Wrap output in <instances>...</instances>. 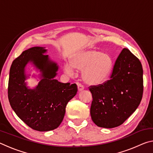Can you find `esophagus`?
<instances>
[{
    "mask_svg": "<svg viewBox=\"0 0 153 153\" xmlns=\"http://www.w3.org/2000/svg\"><path fill=\"white\" fill-rule=\"evenodd\" d=\"M77 88H78L79 91H82V90L84 89V87L82 84H79V83H77Z\"/></svg>",
    "mask_w": 153,
    "mask_h": 153,
    "instance_id": "1",
    "label": "esophagus"
}]
</instances>
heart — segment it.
Returning <instances> with one entry per match:
<instances>
[{
  "instance_id": "b5f03b06",
  "label": "heart",
  "mask_w": 153,
  "mask_h": 153,
  "mask_svg": "<svg viewBox=\"0 0 153 153\" xmlns=\"http://www.w3.org/2000/svg\"><path fill=\"white\" fill-rule=\"evenodd\" d=\"M113 61L109 54L94 49H85L71 56V62H66L64 70L68 75L74 74L75 69L82 71L83 80L88 84H101L107 81L112 73Z\"/></svg>"
}]
</instances>
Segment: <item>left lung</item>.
<instances>
[{
	"label": "left lung",
	"mask_w": 153,
	"mask_h": 153,
	"mask_svg": "<svg viewBox=\"0 0 153 153\" xmlns=\"http://www.w3.org/2000/svg\"><path fill=\"white\" fill-rule=\"evenodd\" d=\"M93 100L90 115L100 128L122 124L140 103L143 94V69L139 59L123 48L114 65L111 78L90 88Z\"/></svg>",
	"instance_id": "1"
}]
</instances>
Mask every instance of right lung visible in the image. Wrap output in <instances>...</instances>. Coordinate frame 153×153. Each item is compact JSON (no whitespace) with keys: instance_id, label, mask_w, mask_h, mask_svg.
<instances>
[{"instance_id":"right-lung-1","label":"right lung","mask_w":153,"mask_h":153,"mask_svg":"<svg viewBox=\"0 0 153 153\" xmlns=\"http://www.w3.org/2000/svg\"><path fill=\"white\" fill-rule=\"evenodd\" d=\"M45 47L34 46L23 52L13 61L9 71V100L13 110L31 128L48 131L57 128L65 113L67 104L77 92L76 84L61 83L57 76L58 64L45 55ZM28 64L38 73L32 76ZM33 77L39 82L33 88L26 80Z\"/></svg>"}]
</instances>
